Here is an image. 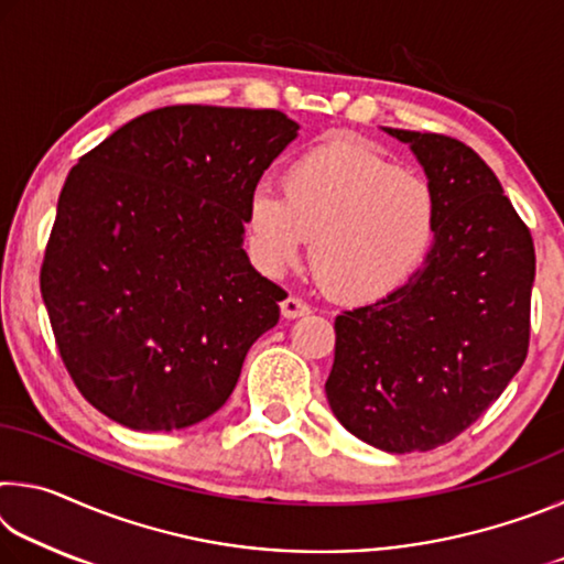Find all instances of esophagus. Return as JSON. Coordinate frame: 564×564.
<instances>
[{"mask_svg": "<svg viewBox=\"0 0 564 564\" xmlns=\"http://www.w3.org/2000/svg\"><path fill=\"white\" fill-rule=\"evenodd\" d=\"M281 313L283 318H301V316H308L311 305L303 299H299V295H289V299L281 303Z\"/></svg>", "mask_w": 564, "mask_h": 564, "instance_id": "obj_1", "label": "esophagus"}]
</instances>
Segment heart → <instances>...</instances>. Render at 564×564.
Here are the masks:
<instances>
[{
  "mask_svg": "<svg viewBox=\"0 0 564 564\" xmlns=\"http://www.w3.org/2000/svg\"><path fill=\"white\" fill-rule=\"evenodd\" d=\"M246 221L263 269H289L313 238L311 261L326 289L376 303L403 289L431 253L437 198L423 176L340 139L293 161L283 194L256 188Z\"/></svg>",
  "mask_w": 564,
  "mask_h": 564,
  "instance_id": "obj_1",
  "label": "heart"
}]
</instances>
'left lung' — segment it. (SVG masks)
<instances>
[{
    "mask_svg": "<svg viewBox=\"0 0 564 564\" xmlns=\"http://www.w3.org/2000/svg\"><path fill=\"white\" fill-rule=\"evenodd\" d=\"M380 129L423 166L437 231L403 289L336 316L326 395L358 441L423 453L470 427L522 368L534 246L470 147L443 133Z\"/></svg>",
    "mask_w": 564,
    "mask_h": 564,
    "instance_id": "left-lung-1",
    "label": "left lung"
}]
</instances>
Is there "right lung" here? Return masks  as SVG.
<instances>
[{
    "label": "right lung",
    "mask_w": 564,
    "mask_h": 564,
    "mask_svg": "<svg viewBox=\"0 0 564 564\" xmlns=\"http://www.w3.org/2000/svg\"><path fill=\"white\" fill-rule=\"evenodd\" d=\"M299 129L275 109L181 104L123 123L69 171L42 299L76 388L113 423H202L279 323L285 291L253 269L243 234Z\"/></svg>",
    "instance_id": "add662e5"
}]
</instances>
